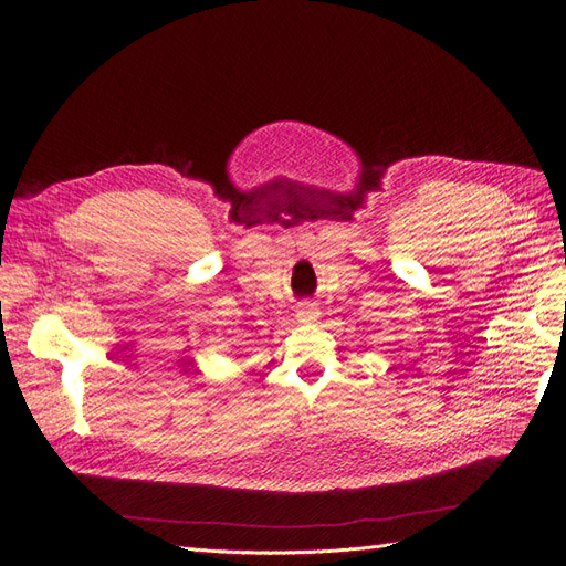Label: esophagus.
<instances>
[{
	"label": "esophagus",
	"instance_id": "34e87169",
	"mask_svg": "<svg viewBox=\"0 0 566 566\" xmlns=\"http://www.w3.org/2000/svg\"><path fill=\"white\" fill-rule=\"evenodd\" d=\"M295 312H297V321H300V323H314V321H318V316H321L318 306H316L314 302H300Z\"/></svg>",
	"mask_w": 566,
	"mask_h": 566
}]
</instances>
